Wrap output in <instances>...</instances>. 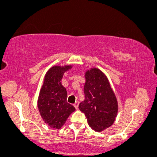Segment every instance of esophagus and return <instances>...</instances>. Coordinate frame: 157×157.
<instances>
[{
	"mask_svg": "<svg viewBox=\"0 0 157 157\" xmlns=\"http://www.w3.org/2000/svg\"><path fill=\"white\" fill-rule=\"evenodd\" d=\"M78 105H79L78 101H76V102H75L74 104V106H75V108L76 109H78Z\"/></svg>",
	"mask_w": 157,
	"mask_h": 157,
	"instance_id": "esophagus-1",
	"label": "esophagus"
}]
</instances>
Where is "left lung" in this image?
Listing matches in <instances>:
<instances>
[{
  "mask_svg": "<svg viewBox=\"0 0 157 157\" xmlns=\"http://www.w3.org/2000/svg\"><path fill=\"white\" fill-rule=\"evenodd\" d=\"M84 100L79 109L84 113L89 126L95 132H103L115 122L118 102L109 81L104 72L92 67L85 72Z\"/></svg>",
  "mask_w": 157,
  "mask_h": 157,
  "instance_id": "left-lung-1",
  "label": "left lung"
}]
</instances>
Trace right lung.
Returning a JSON list of instances; mask_svg holds the SVG:
<instances>
[{"label": "right lung", "instance_id": "right-lung-1", "mask_svg": "<svg viewBox=\"0 0 157 157\" xmlns=\"http://www.w3.org/2000/svg\"><path fill=\"white\" fill-rule=\"evenodd\" d=\"M72 67V64L54 65L44 77L39 93L37 107L43 121L51 128H62L70 115L75 110L73 105L67 102V90L62 84L64 73Z\"/></svg>", "mask_w": 157, "mask_h": 157}]
</instances>
